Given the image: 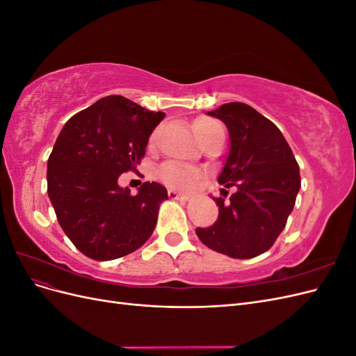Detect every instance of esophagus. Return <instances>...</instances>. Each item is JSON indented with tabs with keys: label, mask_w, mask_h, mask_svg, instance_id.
<instances>
[{
	"label": "esophagus",
	"mask_w": 356,
	"mask_h": 356,
	"mask_svg": "<svg viewBox=\"0 0 356 356\" xmlns=\"http://www.w3.org/2000/svg\"><path fill=\"white\" fill-rule=\"evenodd\" d=\"M168 196L170 199H175V200H188L187 195H181V193H177L175 190H169L168 191Z\"/></svg>",
	"instance_id": "34e87169"
}]
</instances>
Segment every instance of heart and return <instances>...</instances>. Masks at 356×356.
I'll return each mask as SVG.
<instances>
[{"instance_id":"b5f03b06","label":"heart","mask_w":356,"mask_h":356,"mask_svg":"<svg viewBox=\"0 0 356 356\" xmlns=\"http://www.w3.org/2000/svg\"><path fill=\"white\" fill-rule=\"evenodd\" d=\"M213 124V122L207 120V118H197V120L193 122V132H195L197 139H200ZM154 141L156 134L149 136V144L153 145ZM157 177L168 187L178 190H191L193 187H196L197 182L202 179V172L191 166L177 163V161H169V163H165L159 168Z\"/></svg>"}]
</instances>
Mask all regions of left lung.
Wrapping results in <instances>:
<instances>
[{
	"instance_id": "obj_1",
	"label": "left lung",
	"mask_w": 356,
	"mask_h": 356,
	"mask_svg": "<svg viewBox=\"0 0 356 356\" xmlns=\"http://www.w3.org/2000/svg\"><path fill=\"white\" fill-rule=\"evenodd\" d=\"M208 115L229 129L230 149L218 182L236 191L229 200L213 197L218 220L196 229V234L213 251L241 260L254 258L285 229L300 190L298 163L277 126L252 106L229 102Z\"/></svg>"
}]
</instances>
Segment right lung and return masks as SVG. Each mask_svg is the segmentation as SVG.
<instances>
[{
	"label": "right lung",
	"instance_id": "obj_1",
	"mask_svg": "<svg viewBox=\"0 0 356 356\" xmlns=\"http://www.w3.org/2000/svg\"><path fill=\"white\" fill-rule=\"evenodd\" d=\"M165 115L111 95L62 127L47 161V195L62 230L92 260L124 257L152 236L166 188L147 181L132 196L118 177L144 157Z\"/></svg>",
	"mask_w": 356,
	"mask_h": 356
}]
</instances>
